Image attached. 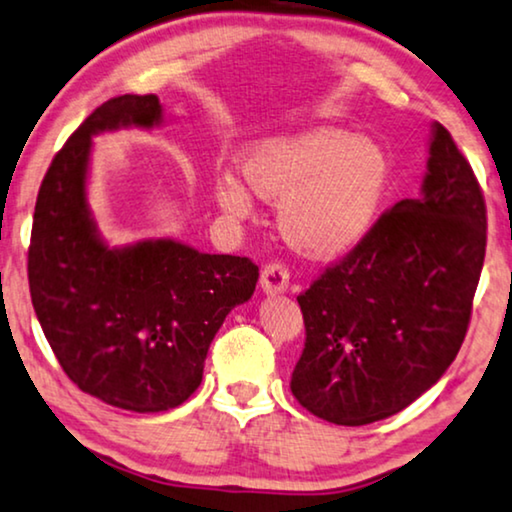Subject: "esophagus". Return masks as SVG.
Listing matches in <instances>:
<instances>
[{"label":"esophagus","mask_w":512,"mask_h":512,"mask_svg":"<svg viewBox=\"0 0 512 512\" xmlns=\"http://www.w3.org/2000/svg\"><path fill=\"white\" fill-rule=\"evenodd\" d=\"M290 283V271L283 262H267L262 267V276H260V285L267 295H276V292L288 290Z\"/></svg>","instance_id":"obj_1"}]
</instances>
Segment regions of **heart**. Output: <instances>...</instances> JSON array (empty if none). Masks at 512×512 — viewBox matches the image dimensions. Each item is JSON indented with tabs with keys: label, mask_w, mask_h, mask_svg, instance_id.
Listing matches in <instances>:
<instances>
[{
	"label": "heart",
	"mask_w": 512,
	"mask_h": 512,
	"mask_svg": "<svg viewBox=\"0 0 512 512\" xmlns=\"http://www.w3.org/2000/svg\"><path fill=\"white\" fill-rule=\"evenodd\" d=\"M238 166L252 192L281 201L285 241L311 257L342 255L363 241L391 182V163L377 142L327 126L252 142ZM248 187L222 175L217 206L234 217L248 215Z\"/></svg>",
	"instance_id": "1"
}]
</instances>
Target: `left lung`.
Listing matches in <instances>:
<instances>
[{
  "label": "left lung",
  "mask_w": 512,
  "mask_h": 512,
  "mask_svg": "<svg viewBox=\"0 0 512 512\" xmlns=\"http://www.w3.org/2000/svg\"><path fill=\"white\" fill-rule=\"evenodd\" d=\"M485 250L482 187L435 124L424 196L381 213L297 297L306 330L290 379L297 403L337 426L412 405L461 349Z\"/></svg>",
  "instance_id": "8db88e82"
}]
</instances>
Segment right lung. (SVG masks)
Segmentation results:
<instances>
[{"instance_id":"right-lung-1","label":"right lung","mask_w":512,"mask_h":512,"mask_svg":"<svg viewBox=\"0 0 512 512\" xmlns=\"http://www.w3.org/2000/svg\"><path fill=\"white\" fill-rule=\"evenodd\" d=\"M156 95H119L84 119L46 170L27 281L46 342L81 391L133 412H166L199 388L215 332L255 292L250 257L203 255L175 241L109 250L86 206L91 135L152 128Z\"/></svg>"}]
</instances>
